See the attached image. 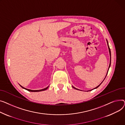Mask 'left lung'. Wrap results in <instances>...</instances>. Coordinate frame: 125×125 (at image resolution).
<instances>
[{
	"label": "left lung",
	"mask_w": 125,
	"mask_h": 125,
	"mask_svg": "<svg viewBox=\"0 0 125 125\" xmlns=\"http://www.w3.org/2000/svg\"><path fill=\"white\" fill-rule=\"evenodd\" d=\"M106 42H107V46H108V50H109V55H110V62H109V67H108V71H107V73H106V76H105V78H104V80H103V81H104V79H105V77H106V76H107V73H108V70H109V68H110V67H111V49H110V48H109V45H108V41H107V39H106ZM103 81H102L98 86H97L96 87H95V88H93V89H92V90H88V91H91V90H93V89H96L97 88H98L100 85H101V84L103 82ZM72 87L73 88H74V89H77V90H79V89H77V88H76L75 87H74V86H72Z\"/></svg>",
	"instance_id": "obj_1"
}]
</instances>
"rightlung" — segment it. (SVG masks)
<instances>
[{
	"mask_svg": "<svg viewBox=\"0 0 125 125\" xmlns=\"http://www.w3.org/2000/svg\"><path fill=\"white\" fill-rule=\"evenodd\" d=\"M20 85V84H19ZM20 86L21 87V88H23V89H25V90H28V91H30V92H40V91H44V90H46L49 87V86H48V87H47L46 88H44V89H41V90H31V89H27V88H24V87H23L22 86H21V85H20Z\"/></svg>",
	"mask_w": 125,
	"mask_h": 125,
	"instance_id": "obj_1",
	"label": "right lung"
}]
</instances>
